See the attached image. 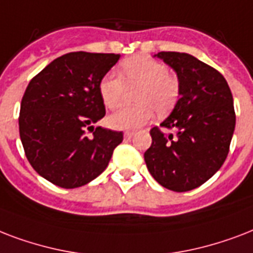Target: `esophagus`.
<instances>
[{"instance_id": "esophagus-1", "label": "esophagus", "mask_w": 253, "mask_h": 253, "mask_svg": "<svg viewBox=\"0 0 253 253\" xmlns=\"http://www.w3.org/2000/svg\"><path fill=\"white\" fill-rule=\"evenodd\" d=\"M133 134H134L133 132H130V130H126V132H124V138L125 140H129V138H132Z\"/></svg>"}]
</instances>
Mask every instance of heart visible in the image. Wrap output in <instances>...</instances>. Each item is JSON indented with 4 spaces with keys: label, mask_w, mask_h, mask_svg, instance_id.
<instances>
[{
    "label": "heart",
    "mask_w": 253,
    "mask_h": 253,
    "mask_svg": "<svg viewBox=\"0 0 253 253\" xmlns=\"http://www.w3.org/2000/svg\"><path fill=\"white\" fill-rule=\"evenodd\" d=\"M124 80L115 72H108L99 83V92L107 108L120 107L128 88L140 87L134 107H124L108 117L109 125L115 129H137L153 119L154 112L165 115L171 111L178 96L179 83L165 64L149 56L138 55L125 60L121 66Z\"/></svg>",
    "instance_id": "heart-1"
}]
</instances>
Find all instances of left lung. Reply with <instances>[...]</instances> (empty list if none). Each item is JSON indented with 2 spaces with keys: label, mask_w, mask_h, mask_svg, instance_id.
<instances>
[{
  "label": "left lung",
  "mask_w": 253,
  "mask_h": 253,
  "mask_svg": "<svg viewBox=\"0 0 253 253\" xmlns=\"http://www.w3.org/2000/svg\"><path fill=\"white\" fill-rule=\"evenodd\" d=\"M157 58L177 72L179 99L160 126L150 129L144 158L153 178L177 193L199 187L226 161L235 130L234 99L219 71L185 52L161 51Z\"/></svg>",
  "instance_id": "1"
}]
</instances>
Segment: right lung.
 <instances>
[{"instance_id":"obj_1","label":"right lung","mask_w":253,"mask_h":253,"mask_svg":"<svg viewBox=\"0 0 253 253\" xmlns=\"http://www.w3.org/2000/svg\"><path fill=\"white\" fill-rule=\"evenodd\" d=\"M119 54L68 52L52 60L27 85L19 111V136L30 165L63 189L99 177L123 141V132L97 126L105 116L99 92ZM92 128V137L85 134Z\"/></svg>"}]
</instances>
